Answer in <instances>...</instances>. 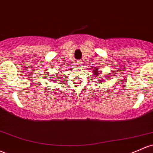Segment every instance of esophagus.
<instances>
[{
    "instance_id": "esophagus-1",
    "label": "esophagus",
    "mask_w": 153,
    "mask_h": 153,
    "mask_svg": "<svg viewBox=\"0 0 153 153\" xmlns=\"http://www.w3.org/2000/svg\"><path fill=\"white\" fill-rule=\"evenodd\" d=\"M80 63H81V62H80V60H79V61H77V65H78V66H80Z\"/></svg>"
}]
</instances>
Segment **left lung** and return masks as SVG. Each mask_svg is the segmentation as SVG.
<instances>
[{"mask_svg": "<svg viewBox=\"0 0 153 153\" xmlns=\"http://www.w3.org/2000/svg\"><path fill=\"white\" fill-rule=\"evenodd\" d=\"M100 73H101V71H100V70H99V68H97V67H96V68H92V73L94 74V76L96 77V78H97V77L99 75H100ZM103 78L105 79V77H103ZM101 82H104V80H103V81H101Z\"/></svg>", "mask_w": 153, "mask_h": 153, "instance_id": "8db88e82", "label": "left lung"}]
</instances>
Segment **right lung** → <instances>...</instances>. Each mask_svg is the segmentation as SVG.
<instances>
[{"mask_svg":"<svg viewBox=\"0 0 153 153\" xmlns=\"http://www.w3.org/2000/svg\"><path fill=\"white\" fill-rule=\"evenodd\" d=\"M56 77H58V78H62V77H59V74H58L57 76H56ZM55 78H53V79H51V80H50V81H51V82H56V79H55Z\"/></svg>","mask_w":153,"mask_h":153,"instance_id":"right-lung-1","label":"right lung"}]
</instances>
